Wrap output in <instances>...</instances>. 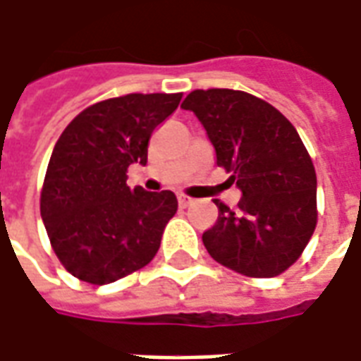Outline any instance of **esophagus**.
Returning <instances> with one entry per match:
<instances>
[{"instance_id":"34e87169","label":"esophagus","mask_w":361,"mask_h":361,"mask_svg":"<svg viewBox=\"0 0 361 361\" xmlns=\"http://www.w3.org/2000/svg\"><path fill=\"white\" fill-rule=\"evenodd\" d=\"M178 203H180L181 209H185V207H189V204L193 203V199H191V197H188V195H180V197H178Z\"/></svg>"}]
</instances>
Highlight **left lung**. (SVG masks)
<instances>
[{"label": "left lung", "instance_id": "8db88e82", "mask_svg": "<svg viewBox=\"0 0 361 361\" xmlns=\"http://www.w3.org/2000/svg\"><path fill=\"white\" fill-rule=\"evenodd\" d=\"M181 108L195 114L216 164L242 191L238 211L214 199L219 220L203 234L209 255L245 276L284 272L317 224V176L295 127L242 90H193Z\"/></svg>", "mask_w": 361, "mask_h": 361}]
</instances>
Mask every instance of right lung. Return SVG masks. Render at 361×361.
<instances>
[{"label": "right lung", "instance_id": "1", "mask_svg": "<svg viewBox=\"0 0 361 361\" xmlns=\"http://www.w3.org/2000/svg\"><path fill=\"white\" fill-rule=\"evenodd\" d=\"M178 94H126L92 104L54 147L40 214L61 265L90 284H110L149 265L168 220L172 191L127 185V168L147 164L152 131L172 114Z\"/></svg>", "mask_w": 361, "mask_h": 361}]
</instances>
